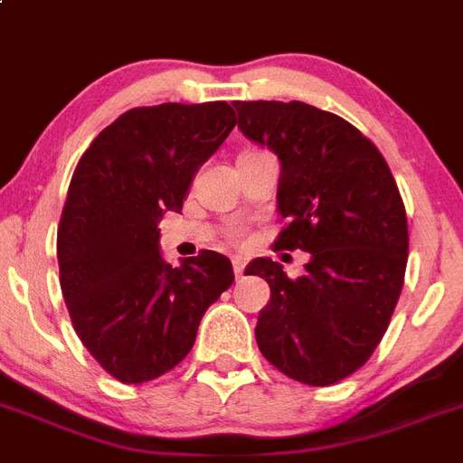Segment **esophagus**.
<instances>
[{"mask_svg":"<svg viewBox=\"0 0 463 463\" xmlns=\"http://www.w3.org/2000/svg\"><path fill=\"white\" fill-rule=\"evenodd\" d=\"M232 272H235V277H242V272H244V263L240 259H235L232 260Z\"/></svg>","mask_w":463,"mask_h":463,"instance_id":"obj_1","label":"esophagus"}]
</instances>
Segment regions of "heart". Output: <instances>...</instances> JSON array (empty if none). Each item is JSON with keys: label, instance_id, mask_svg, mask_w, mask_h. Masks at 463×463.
<instances>
[{"label": "heart", "instance_id": "obj_1", "mask_svg": "<svg viewBox=\"0 0 463 463\" xmlns=\"http://www.w3.org/2000/svg\"><path fill=\"white\" fill-rule=\"evenodd\" d=\"M240 235H242V231H240V228H232L231 237H235V240H237V237H240Z\"/></svg>", "mask_w": 463, "mask_h": 463}]
</instances>
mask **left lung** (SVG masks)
Instances as JSON below:
<instances>
[{
    "mask_svg": "<svg viewBox=\"0 0 463 463\" xmlns=\"http://www.w3.org/2000/svg\"><path fill=\"white\" fill-rule=\"evenodd\" d=\"M240 130L281 163L279 249L312 254L298 279L256 259L270 284L256 343L277 371L328 387L380 345L408 265V219L384 156L361 130L305 102H235Z\"/></svg>",
    "mask_w": 463,
    "mask_h": 463,
    "instance_id": "left-lung-1",
    "label": "left lung"
}]
</instances>
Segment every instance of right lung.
I'll list each match as a JSON object with an SVG mask.
<instances>
[{
	"label": "right lung",
	"mask_w": 463,
	"mask_h": 463,
	"mask_svg": "<svg viewBox=\"0 0 463 463\" xmlns=\"http://www.w3.org/2000/svg\"><path fill=\"white\" fill-rule=\"evenodd\" d=\"M235 123L228 102L137 107L76 165L58 226L60 288L76 335L118 382L142 384L184 361L207 307L235 281L216 251L172 268L158 247L163 214L182 212Z\"/></svg>",
	"instance_id": "obj_1"
}]
</instances>
